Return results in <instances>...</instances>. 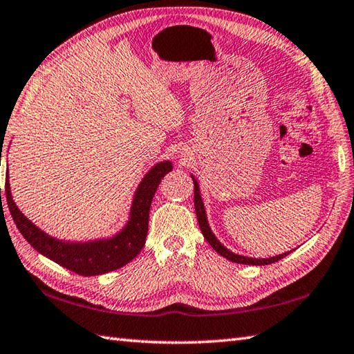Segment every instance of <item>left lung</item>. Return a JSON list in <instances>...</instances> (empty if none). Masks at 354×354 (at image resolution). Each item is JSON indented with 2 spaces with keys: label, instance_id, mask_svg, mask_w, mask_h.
<instances>
[{
  "label": "left lung",
  "instance_id": "obj_1",
  "mask_svg": "<svg viewBox=\"0 0 354 354\" xmlns=\"http://www.w3.org/2000/svg\"><path fill=\"white\" fill-rule=\"evenodd\" d=\"M192 180H194V206H195V214H197L200 229H201L203 236L206 238V241L210 243L212 248H214L216 253H219L225 259H229V261H232L234 263H243V265H270V263H274V262L280 261V259H283L285 256H288L290 253V251H288V253L274 256V257H268V259H253V257H245V256H241V254H234V253H232L230 250H227L223 245V243L215 238V234L212 233V230H210L209 223H207V218H206V210H204V206H203V200H201V195H200L198 183H197V180L194 178V176H192Z\"/></svg>",
  "mask_w": 354,
  "mask_h": 354
}]
</instances>
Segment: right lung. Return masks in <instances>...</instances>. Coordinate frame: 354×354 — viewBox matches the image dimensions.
<instances>
[{"mask_svg": "<svg viewBox=\"0 0 354 354\" xmlns=\"http://www.w3.org/2000/svg\"><path fill=\"white\" fill-rule=\"evenodd\" d=\"M172 169V163L165 160L154 165L140 182L133 198L130 221L112 239H100L93 242H64L51 238L22 215L15 204L9 176L6 177V200L15 224L24 238L39 253L80 276H98L121 268L133 261L144 248L148 233V216L154 194L160 180ZM3 204V203H1Z\"/></svg>", "mask_w": 354, "mask_h": 354, "instance_id": "right-lung-1", "label": "right lung"}]
</instances>
